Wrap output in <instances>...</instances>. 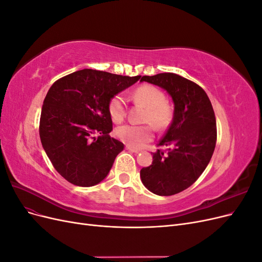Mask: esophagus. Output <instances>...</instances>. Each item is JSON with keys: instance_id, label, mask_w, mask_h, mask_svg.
Returning <instances> with one entry per match:
<instances>
[{"instance_id": "34e87169", "label": "esophagus", "mask_w": 262, "mask_h": 262, "mask_svg": "<svg viewBox=\"0 0 262 262\" xmlns=\"http://www.w3.org/2000/svg\"><path fill=\"white\" fill-rule=\"evenodd\" d=\"M125 148L128 149L129 152H132V153H139V152H140V149H139V148L132 147V146H130V145H126V146H125Z\"/></svg>"}]
</instances>
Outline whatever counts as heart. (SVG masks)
I'll use <instances>...</instances> for the list:
<instances>
[{"label": "heart", "instance_id": "b5f03b06", "mask_svg": "<svg viewBox=\"0 0 262 262\" xmlns=\"http://www.w3.org/2000/svg\"><path fill=\"white\" fill-rule=\"evenodd\" d=\"M133 99L146 108L143 122L148 124H124L116 130V136L125 144L132 147H141L153 139V127L164 130L172 119V108L165 101V94L153 85H142L133 92ZM108 112L115 123H120L125 118L124 99L116 95L109 100Z\"/></svg>", "mask_w": 262, "mask_h": 262}]
</instances>
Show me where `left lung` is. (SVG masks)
I'll use <instances>...</instances> for the list:
<instances>
[{"label": "left lung", "mask_w": 262, "mask_h": 262, "mask_svg": "<svg viewBox=\"0 0 262 262\" xmlns=\"http://www.w3.org/2000/svg\"><path fill=\"white\" fill-rule=\"evenodd\" d=\"M162 87L173 101V118L153 153V163L140 171L143 185L157 195H172L191 186L207 168L216 144V120L201 87L175 73L142 76Z\"/></svg>", "instance_id": "obj_1"}]
</instances>
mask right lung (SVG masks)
I'll return each mask as SVG.
<instances>
[{"label":"right lung","mask_w":262,"mask_h":262,"mask_svg":"<svg viewBox=\"0 0 262 262\" xmlns=\"http://www.w3.org/2000/svg\"><path fill=\"white\" fill-rule=\"evenodd\" d=\"M140 77L84 69L50 87L41 109L39 136L53 167L71 184L92 187L108 175L124 147L109 136L113 130L109 100Z\"/></svg>","instance_id":"obj_1"}]
</instances>
